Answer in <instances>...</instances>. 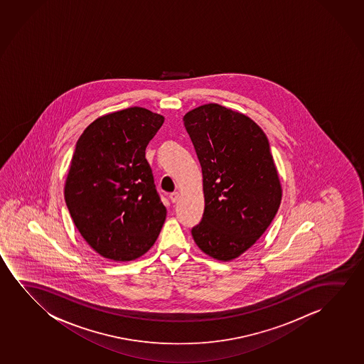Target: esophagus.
Returning <instances> with one entry per match:
<instances>
[{"instance_id":"obj_1","label":"esophagus","mask_w":364,"mask_h":364,"mask_svg":"<svg viewBox=\"0 0 364 364\" xmlns=\"http://www.w3.org/2000/svg\"><path fill=\"white\" fill-rule=\"evenodd\" d=\"M179 193H171V194L169 195V199L171 203H176V201L179 200Z\"/></svg>"}]
</instances>
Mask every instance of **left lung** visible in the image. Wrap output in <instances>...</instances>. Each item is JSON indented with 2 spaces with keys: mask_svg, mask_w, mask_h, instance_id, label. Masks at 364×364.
Instances as JSON below:
<instances>
[{
  "mask_svg": "<svg viewBox=\"0 0 364 364\" xmlns=\"http://www.w3.org/2000/svg\"><path fill=\"white\" fill-rule=\"evenodd\" d=\"M183 120L201 165L205 198L191 235L210 257L236 259L261 237L281 204L269 139L249 117L215 103Z\"/></svg>",
  "mask_w": 364,
  "mask_h": 364,
  "instance_id": "left-lung-1",
  "label": "left lung"
}]
</instances>
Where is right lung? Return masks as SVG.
Wrapping results in <instances>:
<instances>
[{"label": "right lung", "mask_w": 364, "mask_h": 364, "mask_svg": "<svg viewBox=\"0 0 364 364\" xmlns=\"http://www.w3.org/2000/svg\"><path fill=\"white\" fill-rule=\"evenodd\" d=\"M163 123V115L132 107L95 119L75 144L65 204L83 239L105 259H138L164 225L166 209L145 159Z\"/></svg>", "instance_id": "add662e5"}]
</instances>
